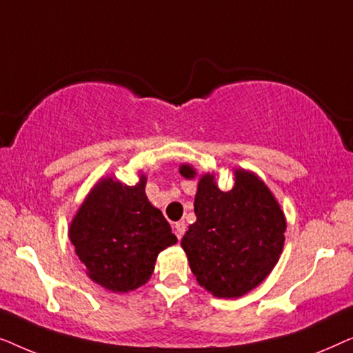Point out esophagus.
<instances>
[{"instance_id":"obj_1","label":"esophagus","mask_w":353,"mask_h":353,"mask_svg":"<svg viewBox=\"0 0 353 353\" xmlns=\"http://www.w3.org/2000/svg\"><path fill=\"white\" fill-rule=\"evenodd\" d=\"M173 230H175L176 238L181 239L183 234H185V231H186V223L185 221H176V223L173 225Z\"/></svg>"}]
</instances>
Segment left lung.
Listing matches in <instances>:
<instances>
[{
	"label": "left lung",
	"mask_w": 353,
	"mask_h": 353,
	"mask_svg": "<svg viewBox=\"0 0 353 353\" xmlns=\"http://www.w3.org/2000/svg\"><path fill=\"white\" fill-rule=\"evenodd\" d=\"M180 173L197 176L190 163H181ZM194 214L181 248L196 281L212 296L241 297L272 273L283 252L286 216L259 175L234 168V186L226 192L214 173L201 175Z\"/></svg>",
	"instance_id": "8db88e82"
}]
</instances>
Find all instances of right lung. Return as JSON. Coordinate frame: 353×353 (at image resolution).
Here are the masks:
<instances>
[{
    "mask_svg": "<svg viewBox=\"0 0 353 353\" xmlns=\"http://www.w3.org/2000/svg\"><path fill=\"white\" fill-rule=\"evenodd\" d=\"M146 175L134 186L99 178L69 226V239L91 281L130 292L151 278L157 255L176 244L162 212L149 202Z\"/></svg>",
    "mask_w": 353,
    "mask_h": 353,
    "instance_id": "right-lung-1",
    "label": "right lung"
}]
</instances>
